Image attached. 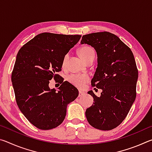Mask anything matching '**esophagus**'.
<instances>
[{"mask_svg": "<svg viewBox=\"0 0 152 152\" xmlns=\"http://www.w3.org/2000/svg\"><path fill=\"white\" fill-rule=\"evenodd\" d=\"M84 94H84V92H82L81 91H79V94H78V96L79 97H81L82 96H84Z\"/></svg>", "mask_w": 152, "mask_h": 152, "instance_id": "34e87169", "label": "esophagus"}]
</instances>
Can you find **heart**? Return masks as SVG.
I'll return each mask as SVG.
<instances>
[{
    "mask_svg": "<svg viewBox=\"0 0 152 152\" xmlns=\"http://www.w3.org/2000/svg\"><path fill=\"white\" fill-rule=\"evenodd\" d=\"M79 54L83 60L86 61L92 56H95L93 49L90 46H83L79 50ZM69 54L67 53L63 59V66H65L68 60ZM68 80L78 88H82L87 82L89 80V77L85 74H72L68 76Z\"/></svg>",
    "mask_w": 152,
    "mask_h": 152,
    "instance_id": "obj_1",
    "label": "heart"
}]
</instances>
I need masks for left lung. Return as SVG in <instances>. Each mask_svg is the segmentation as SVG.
I'll return each instance as SVG.
<instances>
[{
  "label": "left lung",
  "mask_w": 152,
  "mask_h": 152,
  "mask_svg": "<svg viewBox=\"0 0 152 152\" xmlns=\"http://www.w3.org/2000/svg\"><path fill=\"white\" fill-rule=\"evenodd\" d=\"M80 43L96 51L98 65L91 84L102 90L100 97L88 92L94 102L86 110L87 121L98 129L111 130L125 119L135 100L138 70L134 56L117 35L107 31L84 35Z\"/></svg>",
  "instance_id": "obj_1"
}]
</instances>
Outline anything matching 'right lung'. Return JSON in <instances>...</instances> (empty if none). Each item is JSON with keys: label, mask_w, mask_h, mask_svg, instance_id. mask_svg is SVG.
Listing matches in <instances>:
<instances>
[{"label": "right lung", "mask_w": 152, "mask_h": 152, "mask_svg": "<svg viewBox=\"0 0 152 152\" xmlns=\"http://www.w3.org/2000/svg\"><path fill=\"white\" fill-rule=\"evenodd\" d=\"M80 37L42 33L17 53L11 75L15 99L24 116L39 129L60 125L65 119L68 104L78 96V89L56 73L61 71L64 56ZM53 77L61 84L58 91L48 87Z\"/></svg>", "instance_id": "add662e5"}]
</instances>
